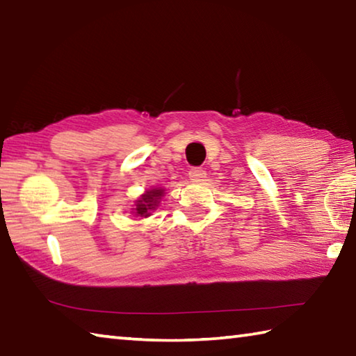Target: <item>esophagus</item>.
Listing matches in <instances>:
<instances>
[{
    "label": "esophagus",
    "mask_w": 356,
    "mask_h": 356,
    "mask_svg": "<svg viewBox=\"0 0 356 356\" xmlns=\"http://www.w3.org/2000/svg\"><path fill=\"white\" fill-rule=\"evenodd\" d=\"M188 174H190V180H193V182H202L207 176V172L202 170V168H191Z\"/></svg>",
    "instance_id": "1"
}]
</instances>
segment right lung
Returning a JSON list of instances; mask_svg holds the SVG:
<instances>
[{
  "label": "right lung",
  "instance_id": "1",
  "mask_svg": "<svg viewBox=\"0 0 356 356\" xmlns=\"http://www.w3.org/2000/svg\"><path fill=\"white\" fill-rule=\"evenodd\" d=\"M163 195H165V188L146 190L143 195L135 200L132 213L135 216H140V218L151 216V213L157 209Z\"/></svg>",
  "mask_w": 356,
  "mask_h": 356
}]
</instances>
